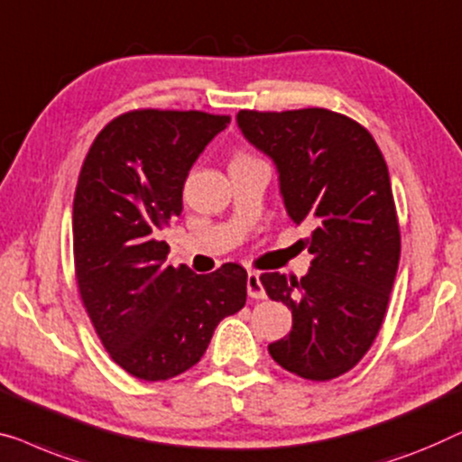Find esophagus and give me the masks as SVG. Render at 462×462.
<instances>
[{
    "mask_svg": "<svg viewBox=\"0 0 462 462\" xmlns=\"http://www.w3.org/2000/svg\"><path fill=\"white\" fill-rule=\"evenodd\" d=\"M245 285H247V296H250L252 300H264L266 298V291H264L263 281H260L258 273H254V271L247 273Z\"/></svg>",
    "mask_w": 462,
    "mask_h": 462,
    "instance_id": "obj_1",
    "label": "esophagus"
}]
</instances>
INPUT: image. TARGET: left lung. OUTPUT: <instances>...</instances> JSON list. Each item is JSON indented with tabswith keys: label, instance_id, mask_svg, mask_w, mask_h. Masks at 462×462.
I'll use <instances>...</instances> for the list:
<instances>
[{
	"label": "left lung",
	"instance_id": "1",
	"mask_svg": "<svg viewBox=\"0 0 462 462\" xmlns=\"http://www.w3.org/2000/svg\"><path fill=\"white\" fill-rule=\"evenodd\" d=\"M239 131L273 160L287 217L310 223L302 279L264 273L266 293L291 310L290 336L269 344L285 371L310 381L344 375L383 323L400 260L390 172L371 133L325 108L239 110Z\"/></svg>",
	"mask_w": 462,
	"mask_h": 462
}]
</instances>
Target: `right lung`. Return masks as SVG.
Instances as JSON below:
<instances>
[{"mask_svg":"<svg viewBox=\"0 0 462 462\" xmlns=\"http://www.w3.org/2000/svg\"><path fill=\"white\" fill-rule=\"evenodd\" d=\"M229 123L196 110L126 112L83 162L72 206L79 291L112 360L137 379L191 369L220 320L245 304L244 266L196 275L166 264L169 245L158 242L181 215L191 166Z\"/></svg>","mask_w":462,"mask_h":462,"instance_id":"add662e5","label":"right lung"}]
</instances>
